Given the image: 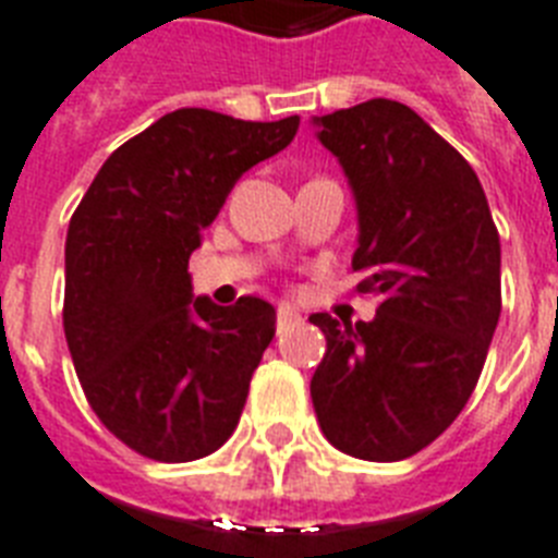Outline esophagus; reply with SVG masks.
<instances>
[{
  "label": "esophagus",
  "mask_w": 558,
  "mask_h": 558,
  "mask_svg": "<svg viewBox=\"0 0 558 558\" xmlns=\"http://www.w3.org/2000/svg\"><path fill=\"white\" fill-rule=\"evenodd\" d=\"M301 322V313H298L295 306L289 304H280L278 306V327L283 330V327H289V324H298Z\"/></svg>",
  "instance_id": "esophagus-1"
}]
</instances>
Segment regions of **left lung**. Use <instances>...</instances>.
<instances>
[{
    "instance_id": "8db88e82",
    "label": "left lung",
    "mask_w": 558,
    "mask_h": 558,
    "mask_svg": "<svg viewBox=\"0 0 558 558\" xmlns=\"http://www.w3.org/2000/svg\"><path fill=\"white\" fill-rule=\"evenodd\" d=\"M359 219L353 271L373 322H310L327 336L310 397L324 437L362 460L437 440L484 371L501 315V240L475 170L414 109L373 98L313 118Z\"/></svg>"
}]
</instances>
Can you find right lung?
Returning <instances> with one entry per match:
<instances>
[{
  "instance_id": "1",
  "label": "right lung",
  "mask_w": 558,
  "mask_h": 558,
  "mask_svg": "<svg viewBox=\"0 0 558 558\" xmlns=\"http://www.w3.org/2000/svg\"><path fill=\"white\" fill-rule=\"evenodd\" d=\"M301 118L240 121L185 107L121 144L65 234L63 330L100 423L144 458L187 463L234 434L275 339V306L193 298L187 260L236 179Z\"/></svg>"
}]
</instances>
